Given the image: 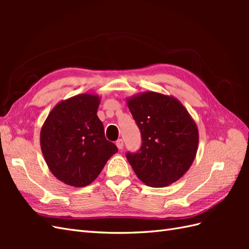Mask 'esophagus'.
<instances>
[{
  "instance_id": "esophagus-1",
  "label": "esophagus",
  "mask_w": 249,
  "mask_h": 249,
  "mask_svg": "<svg viewBox=\"0 0 249 249\" xmlns=\"http://www.w3.org/2000/svg\"><path fill=\"white\" fill-rule=\"evenodd\" d=\"M116 146L118 147V149H123L124 148V141H123V139H118L116 141Z\"/></svg>"
}]
</instances>
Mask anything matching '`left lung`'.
<instances>
[{
    "instance_id": "8db88e82",
    "label": "left lung",
    "mask_w": 249,
    "mask_h": 249,
    "mask_svg": "<svg viewBox=\"0 0 249 249\" xmlns=\"http://www.w3.org/2000/svg\"><path fill=\"white\" fill-rule=\"evenodd\" d=\"M141 132L142 145L126 159L141 182L162 188L177 182L192 165L198 129L189 112L172 95L144 91L126 99Z\"/></svg>"
}]
</instances>
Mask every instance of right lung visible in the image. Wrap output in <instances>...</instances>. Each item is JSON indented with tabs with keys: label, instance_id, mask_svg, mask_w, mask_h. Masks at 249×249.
Segmentation results:
<instances>
[{
	"label": "right lung",
	"instance_id": "obj_1",
	"mask_svg": "<svg viewBox=\"0 0 249 249\" xmlns=\"http://www.w3.org/2000/svg\"><path fill=\"white\" fill-rule=\"evenodd\" d=\"M101 97L82 93L59 102L40 131V147L49 169L59 180L85 187L99 177L118 149L105 137L96 112Z\"/></svg>",
	"mask_w": 249,
	"mask_h": 249
}]
</instances>
